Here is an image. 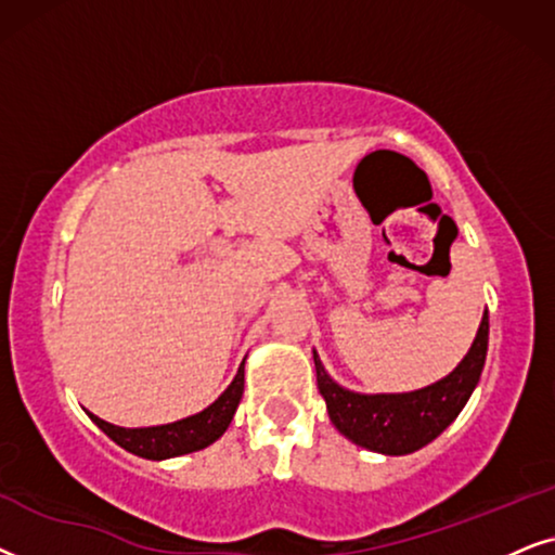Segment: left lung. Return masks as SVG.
Returning a JSON list of instances; mask_svg holds the SVG:
<instances>
[{"instance_id":"8db88e82","label":"left lung","mask_w":555,"mask_h":555,"mask_svg":"<svg viewBox=\"0 0 555 555\" xmlns=\"http://www.w3.org/2000/svg\"><path fill=\"white\" fill-rule=\"evenodd\" d=\"M490 339V317H482L469 352L447 378L411 393H354L335 383L314 350L317 388L327 403L330 421L352 444L378 454L401 456L426 447L460 416L482 375Z\"/></svg>"}]
</instances>
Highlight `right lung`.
I'll return each mask as SVG.
<instances>
[{"label": "right lung", "mask_w": 555, "mask_h": 555, "mask_svg": "<svg viewBox=\"0 0 555 555\" xmlns=\"http://www.w3.org/2000/svg\"><path fill=\"white\" fill-rule=\"evenodd\" d=\"M241 396H243V363L238 367V373H235L231 386L218 396L216 403H210L208 409L195 413V416L175 421V424L124 428L93 416L91 411L86 413L91 416L93 424L99 426L111 441H116L121 449H127V452L137 456H144V460L159 462V460H169V456L201 452V449L210 447L212 441L223 437L225 428L231 426L235 409H238Z\"/></svg>", "instance_id": "obj_1"}]
</instances>
